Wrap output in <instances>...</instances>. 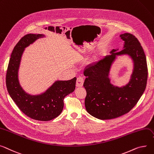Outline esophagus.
<instances>
[{
  "label": "esophagus",
  "instance_id": "1",
  "mask_svg": "<svg viewBox=\"0 0 154 154\" xmlns=\"http://www.w3.org/2000/svg\"><path fill=\"white\" fill-rule=\"evenodd\" d=\"M84 80L83 77H79L77 78V81H76V86L77 87H82L83 84H84Z\"/></svg>",
  "mask_w": 154,
  "mask_h": 154
}]
</instances>
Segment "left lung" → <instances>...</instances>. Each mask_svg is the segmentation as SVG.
Returning a JSON list of instances; mask_svg holds the SVG:
<instances>
[{
	"label": "left lung",
	"instance_id": "8db88e82",
	"mask_svg": "<svg viewBox=\"0 0 154 154\" xmlns=\"http://www.w3.org/2000/svg\"><path fill=\"white\" fill-rule=\"evenodd\" d=\"M124 41L122 49H113L110 55L87 66L84 72L87 78L84 87L87 91L85 106L94 117L111 119L131 111L144 93L147 84L148 69L146 57L139 40L126 33L119 36ZM128 55L133 62V70L129 82L121 88L110 83V67L117 56Z\"/></svg>",
	"mask_w": 154,
	"mask_h": 154
}]
</instances>
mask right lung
Wrapping results in <instances>:
<instances>
[{
  "mask_svg": "<svg viewBox=\"0 0 154 154\" xmlns=\"http://www.w3.org/2000/svg\"><path fill=\"white\" fill-rule=\"evenodd\" d=\"M43 34H28L14 47L9 60L6 75L8 94L25 115L38 121H47L57 117L64 108V98L75 88L77 78L69 80H56L43 93L30 95L23 89L18 80V70L25 49Z\"/></svg>",
  "mask_w": 154,
  "mask_h": 154,
  "instance_id": "add662e5",
  "label": "right lung"
}]
</instances>
